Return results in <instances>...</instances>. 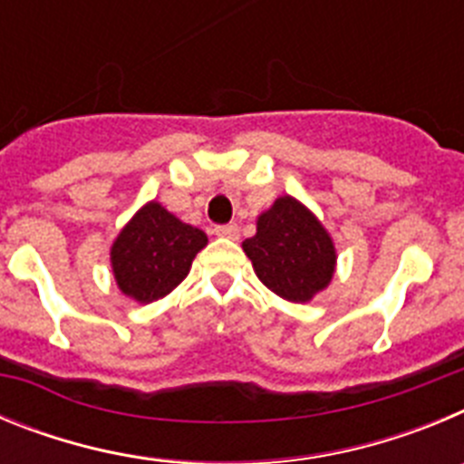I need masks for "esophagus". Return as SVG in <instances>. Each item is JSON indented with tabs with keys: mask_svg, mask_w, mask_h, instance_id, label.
Masks as SVG:
<instances>
[{
	"mask_svg": "<svg viewBox=\"0 0 464 464\" xmlns=\"http://www.w3.org/2000/svg\"><path fill=\"white\" fill-rule=\"evenodd\" d=\"M213 235H218V237H227V239H237L239 237V227L237 225H216L213 227Z\"/></svg>",
	"mask_w": 464,
	"mask_h": 464,
	"instance_id": "34e87169",
	"label": "esophagus"
}]
</instances>
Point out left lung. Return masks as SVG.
Instances as JSON below:
<instances>
[{
	"label": "left lung",
	"mask_w": 464,
	"mask_h": 464,
	"mask_svg": "<svg viewBox=\"0 0 464 464\" xmlns=\"http://www.w3.org/2000/svg\"><path fill=\"white\" fill-rule=\"evenodd\" d=\"M246 256L269 290L290 302H309L334 274V246L323 225L293 197H278L257 218Z\"/></svg>",
	"instance_id": "1"
}]
</instances>
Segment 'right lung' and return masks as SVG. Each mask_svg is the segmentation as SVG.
<instances>
[{"label": "right lung", "mask_w": 464, "mask_h": 464, "mask_svg": "<svg viewBox=\"0 0 464 464\" xmlns=\"http://www.w3.org/2000/svg\"><path fill=\"white\" fill-rule=\"evenodd\" d=\"M204 246L202 229L181 223L158 202H150L118 235L111 265L122 293L149 304L188 276Z\"/></svg>", "instance_id": "add662e5"}]
</instances>
